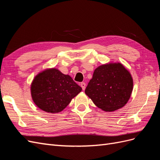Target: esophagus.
Wrapping results in <instances>:
<instances>
[{
	"instance_id": "obj_1",
	"label": "esophagus",
	"mask_w": 160,
	"mask_h": 160,
	"mask_svg": "<svg viewBox=\"0 0 160 160\" xmlns=\"http://www.w3.org/2000/svg\"><path fill=\"white\" fill-rule=\"evenodd\" d=\"M80 85H81V87L82 88V89H83V90L85 89V87H86L85 83H84V82H82V83H80Z\"/></svg>"
}]
</instances>
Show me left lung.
Here are the masks:
<instances>
[{"label":"left lung","instance_id":"1","mask_svg":"<svg viewBox=\"0 0 160 160\" xmlns=\"http://www.w3.org/2000/svg\"><path fill=\"white\" fill-rule=\"evenodd\" d=\"M133 90V79L124 66L109 63L98 67L85 89V94L105 111H114L128 103Z\"/></svg>","mask_w":160,"mask_h":160}]
</instances>
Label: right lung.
I'll list each match as a JSON object with an SVG mask.
<instances>
[{
    "label": "right lung",
    "mask_w": 160,
    "mask_h": 160,
    "mask_svg": "<svg viewBox=\"0 0 160 160\" xmlns=\"http://www.w3.org/2000/svg\"><path fill=\"white\" fill-rule=\"evenodd\" d=\"M82 88L68 75L57 69L38 74L31 84V96L38 108L48 113H59L69 104Z\"/></svg>",
    "instance_id": "obj_1"
}]
</instances>
